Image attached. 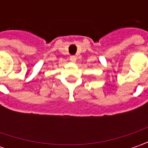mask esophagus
<instances>
[{"label": "esophagus", "mask_w": 148, "mask_h": 148, "mask_svg": "<svg viewBox=\"0 0 148 148\" xmlns=\"http://www.w3.org/2000/svg\"><path fill=\"white\" fill-rule=\"evenodd\" d=\"M70 60H71V62H75L77 61V57H76V56H71V57H70Z\"/></svg>", "instance_id": "1"}]
</instances>
